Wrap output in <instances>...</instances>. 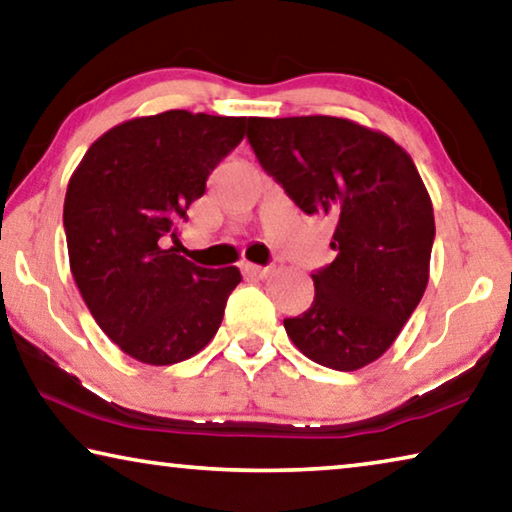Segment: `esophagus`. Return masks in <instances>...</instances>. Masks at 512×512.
Instances as JSON below:
<instances>
[{"label": "esophagus", "mask_w": 512, "mask_h": 512, "mask_svg": "<svg viewBox=\"0 0 512 512\" xmlns=\"http://www.w3.org/2000/svg\"><path fill=\"white\" fill-rule=\"evenodd\" d=\"M241 271L250 275V278H266V275L271 273L269 266H257V264H250V262L241 264Z\"/></svg>", "instance_id": "esophagus-1"}]
</instances>
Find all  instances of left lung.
Here are the masks:
<instances>
[{"mask_svg": "<svg viewBox=\"0 0 512 512\" xmlns=\"http://www.w3.org/2000/svg\"><path fill=\"white\" fill-rule=\"evenodd\" d=\"M259 164L305 214L337 221L335 262L312 273L314 303L285 319L291 342L328 369L376 362L428 285L433 202L408 152L348 118H248Z\"/></svg>", "mask_w": 512, "mask_h": 512, "instance_id": "left-lung-1", "label": "left lung"}]
</instances>
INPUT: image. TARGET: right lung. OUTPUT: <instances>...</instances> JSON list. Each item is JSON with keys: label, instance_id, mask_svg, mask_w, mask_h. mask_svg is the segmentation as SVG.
<instances>
[{"label": "right lung", "instance_id": "1", "mask_svg": "<svg viewBox=\"0 0 512 512\" xmlns=\"http://www.w3.org/2000/svg\"><path fill=\"white\" fill-rule=\"evenodd\" d=\"M246 134V118L182 109L104 132L72 173L63 202L70 271L97 326L152 367L212 342L237 266L202 269L164 248L205 182Z\"/></svg>", "mask_w": 512, "mask_h": 512}]
</instances>
